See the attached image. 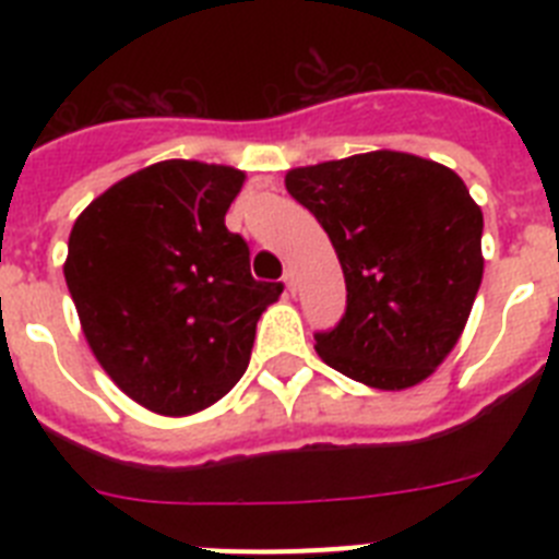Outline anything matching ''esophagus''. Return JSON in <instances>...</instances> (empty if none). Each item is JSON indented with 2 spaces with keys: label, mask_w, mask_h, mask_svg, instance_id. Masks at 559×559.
Listing matches in <instances>:
<instances>
[{
  "label": "esophagus",
  "mask_w": 559,
  "mask_h": 559,
  "mask_svg": "<svg viewBox=\"0 0 559 559\" xmlns=\"http://www.w3.org/2000/svg\"><path fill=\"white\" fill-rule=\"evenodd\" d=\"M283 283H285V288H288V294H294L296 290V271L294 269H285Z\"/></svg>",
  "instance_id": "esophagus-1"
}]
</instances>
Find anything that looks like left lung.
<instances>
[{
	"instance_id": "1",
	"label": "left lung",
	"mask_w": 559,
	"mask_h": 559,
	"mask_svg": "<svg viewBox=\"0 0 559 559\" xmlns=\"http://www.w3.org/2000/svg\"><path fill=\"white\" fill-rule=\"evenodd\" d=\"M285 187L328 231L347 313L316 353L369 389L433 374L462 335L484 274L481 206L451 167L403 151L294 167Z\"/></svg>"
}]
</instances>
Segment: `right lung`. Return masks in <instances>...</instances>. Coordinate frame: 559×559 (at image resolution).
Returning <instances> with one entry per match:
<instances>
[{
    "label": "right lung",
    "mask_w": 559,
    "mask_h": 559,
    "mask_svg": "<svg viewBox=\"0 0 559 559\" xmlns=\"http://www.w3.org/2000/svg\"><path fill=\"white\" fill-rule=\"evenodd\" d=\"M246 173L167 159L97 195L63 263L83 335L108 378L147 412L187 417L249 367L257 319L283 294L257 283L249 246L226 229Z\"/></svg>",
    "instance_id": "obj_1"
}]
</instances>
